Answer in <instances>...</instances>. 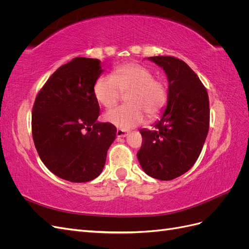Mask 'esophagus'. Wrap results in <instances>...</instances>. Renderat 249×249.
Segmentation results:
<instances>
[{"mask_svg":"<svg viewBox=\"0 0 249 249\" xmlns=\"http://www.w3.org/2000/svg\"><path fill=\"white\" fill-rule=\"evenodd\" d=\"M127 134H129V132H127L126 130H123V129H117V131H116V136H117V137H119V138H122V137H125Z\"/></svg>","mask_w":249,"mask_h":249,"instance_id":"obj_1","label":"esophagus"}]
</instances>
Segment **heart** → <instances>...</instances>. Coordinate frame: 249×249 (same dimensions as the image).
I'll return each mask as SVG.
<instances>
[{
    "label": "heart",
    "instance_id": "1",
    "mask_svg": "<svg viewBox=\"0 0 249 249\" xmlns=\"http://www.w3.org/2000/svg\"><path fill=\"white\" fill-rule=\"evenodd\" d=\"M126 93V105L108 111L105 119L119 129L127 130L140 124L147 115L156 118L168 101V88L162 79L154 77L148 67L129 62L116 66L112 76L102 74L93 84V95L104 108L110 109Z\"/></svg>",
    "mask_w": 249,
    "mask_h": 249
}]
</instances>
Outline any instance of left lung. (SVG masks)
I'll use <instances>...</instances> for the list:
<instances>
[{"mask_svg": "<svg viewBox=\"0 0 249 249\" xmlns=\"http://www.w3.org/2000/svg\"><path fill=\"white\" fill-rule=\"evenodd\" d=\"M163 67L168 79V101L154 130H140L137 158L146 175L170 180L189 170L200 155L210 126L206 87L183 60L149 57Z\"/></svg>", "mask_w": 249, "mask_h": 249, "instance_id": "obj_1", "label": "left lung"}]
</instances>
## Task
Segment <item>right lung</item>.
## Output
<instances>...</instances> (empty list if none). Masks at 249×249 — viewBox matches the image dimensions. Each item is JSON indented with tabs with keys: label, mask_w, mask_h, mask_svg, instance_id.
<instances>
[{
	"label": "right lung",
	"mask_w": 249,
	"mask_h": 249,
	"mask_svg": "<svg viewBox=\"0 0 249 249\" xmlns=\"http://www.w3.org/2000/svg\"><path fill=\"white\" fill-rule=\"evenodd\" d=\"M102 71L99 59L73 58L52 74L33 105L37 153L54 175L72 183L101 175L116 137L114 125L96 122L100 106L93 84Z\"/></svg>",
	"instance_id": "right-lung-1"
}]
</instances>
